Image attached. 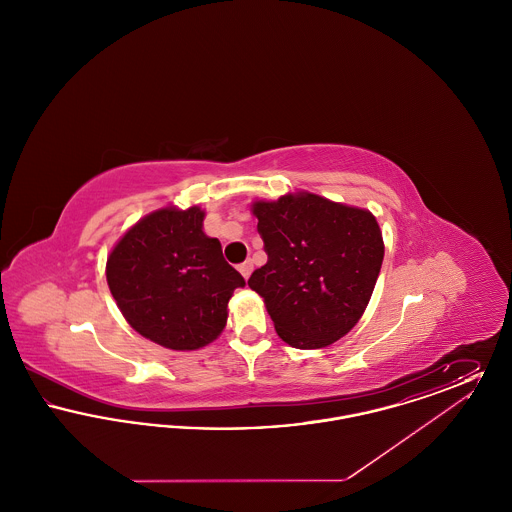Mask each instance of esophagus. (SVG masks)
Listing matches in <instances>:
<instances>
[{"mask_svg": "<svg viewBox=\"0 0 512 512\" xmlns=\"http://www.w3.org/2000/svg\"><path fill=\"white\" fill-rule=\"evenodd\" d=\"M240 272H242V276H244V278H249V276H251V272H253V261H251V259H247L245 263H242V265H240Z\"/></svg>", "mask_w": 512, "mask_h": 512, "instance_id": "34e87169", "label": "esophagus"}]
</instances>
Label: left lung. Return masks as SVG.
<instances>
[{
    "instance_id": "8db88e82",
    "label": "left lung",
    "mask_w": 512,
    "mask_h": 512,
    "mask_svg": "<svg viewBox=\"0 0 512 512\" xmlns=\"http://www.w3.org/2000/svg\"><path fill=\"white\" fill-rule=\"evenodd\" d=\"M267 265L247 280L265 299L278 336L297 349L343 338L374 292L384 240L376 217L309 192L255 201Z\"/></svg>"
}]
</instances>
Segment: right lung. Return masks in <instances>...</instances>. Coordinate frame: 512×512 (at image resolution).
<instances>
[{"label":"right lung","instance_id":"right-lung-1","mask_svg":"<svg viewBox=\"0 0 512 512\" xmlns=\"http://www.w3.org/2000/svg\"><path fill=\"white\" fill-rule=\"evenodd\" d=\"M205 211L165 207L138 220L107 257V284L122 317L147 340L176 351L217 340L244 276L203 232Z\"/></svg>","mask_w":512,"mask_h":512}]
</instances>
